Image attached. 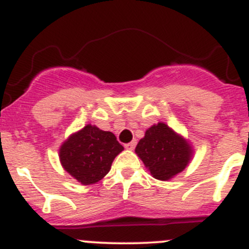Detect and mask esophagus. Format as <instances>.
Segmentation results:
<instances>
[{"label": "esophagus", "mask_w": 249, "mask_h": 249, "mask_svg": "<svg viewBox=\"0 0 249 249\" xmlns=\"http://www.w3.org/2000/svg\"><path fill=\"white\" fill-rule=\"evenodd\" d=\"M135 146H136V140H135V141L129 142V143H125L124 147H125V148H126V149H134Z\"/></svg>", "instance_id": "34e87169"}]
</instances>
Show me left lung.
<instances>
[{
    "mask_svg": "<svg viewBox=\"0 0 249 249\" xmlns=\"http://www.w3.org/2000/svg\"><path fill=\"white\" fill-rule=\"evenodd\" d=\"M135 152L158 180H169L182 171L191 158V147L168 125L159 123L149 127Z\"/></svg>",
    "mask_w": 249,
    "mask_h": 249,
    "instance_id": "obj_1",
    "label": "left lung"
}]
</instances>
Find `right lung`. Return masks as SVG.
I'll list each match as a JSON object with an SVG mask.
<instances>
[{
    "label": "right lung",
    "mask_w": 249,
    "mask_h": 249,
    "mask_svg": "<svg viewBox=\"0 0 249 249\" xmlns=\"http://www.w3.org/2000/svg\"><path fill=\"white\" fill-rule=\"evenodd\" d=\"M124 149L114 134L92 125L71 135L59 149L63 168L83 185L105 178L115 157Z\"/></svg>",
    "instance_id": "obj_1"
}]
</instances>
